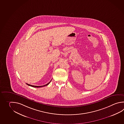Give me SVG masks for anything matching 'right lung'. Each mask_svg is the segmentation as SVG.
I'll return each instance as SVG.
<instances>
[{"label":"right lung","instance_id":"right-lung-1","mask_svg":"<svg viewBox=\"0 0 124 124\" xmlns=\"http://www.w3.org/2000/svg\"><path fill=\"white\" fill-rule=\"evenodd\" d=\"M51 81L48 83L47 84H46V85H43V86H33V85H31V84H26L27 85H28V86H32V87H43V86H47L50 83Z\"/></svg>","mask_w":124,"mask_h":124}]
</instances>
